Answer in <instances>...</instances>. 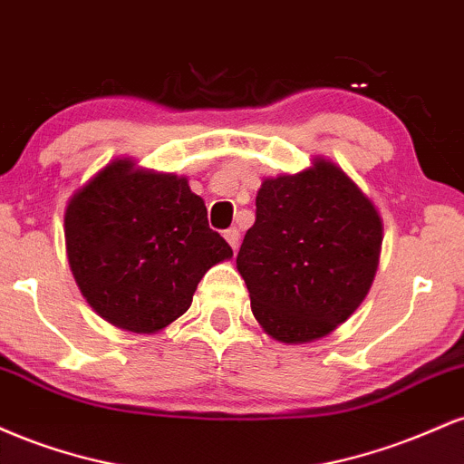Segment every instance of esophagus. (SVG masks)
Segmentation results:
<instances>
[{
	"instance_id": "1",
	"label": "esophagus",
	"mask_w": 464,
	"mask_h": 464,
	"mask_svg": "<svg viewBox=\"0 0 464 464\" xmlns=\"http://www.w3.org/2000/svg\"><path fill=\"white\" fill-rule=\"evenodd\" d=\"M225 239L228 244H231V248L236 250L237 248V244H239V231L236 227H231V228H227L225 231Z\"/></svg>"
}]
</instances>
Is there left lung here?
<instances>
[{"label": "left lung", "instance_id": "1", "mask_svg": "<svg viewBox=\"0 0 464 464\" xmlns=\"http://www.w3.org/2000/svg\"><path fill=\"white\" fill-rule=\"evenodd\" d=\"M237 270L250 310L281 343H310L358 310L375 276L382 220L343 169L316 161L262 183Z\"/></svg>", "mask_w": 464, "mask_h": 464}]
</instances>
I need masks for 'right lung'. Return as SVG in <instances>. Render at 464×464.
<instances>
[{
    "label": "right lung",
    "mask_w": 464,
    "mask_h": 464,
    "mask_svg": "<svg viewBox=\"0 0 464 464\" xmlns=\"http://www.w3.org/2000/svg\"><path fill=\"white\" fill-rule=\"evenodd\" d=\"M65 239L89 305L137 334L177 321L207 270L233 255L188 180L135 172L129 161L104 168L73 196Z\"/></svg>",
    "instance_id": "add662e5"
}]
</instances>
